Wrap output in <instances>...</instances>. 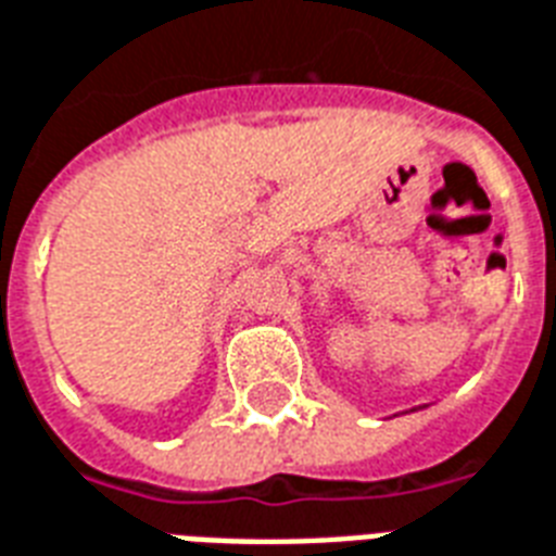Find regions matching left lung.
<instances>
[{
  "mask_svg": "<svg viewBox=\"0 0 556 556\" xmlns=\"http://www.w3.org/2000/svg\"><path fill=\"white\" fill-rule=\"evenodd\" d=\"M420 408H426V406H420ZM412 412H417V408H412Z\"/></svg>",
  "mask_w": 556,
  "mask_h": 556,
  "instance_id": "obj_1",
  "label": "left lung"
}]
</instances>
